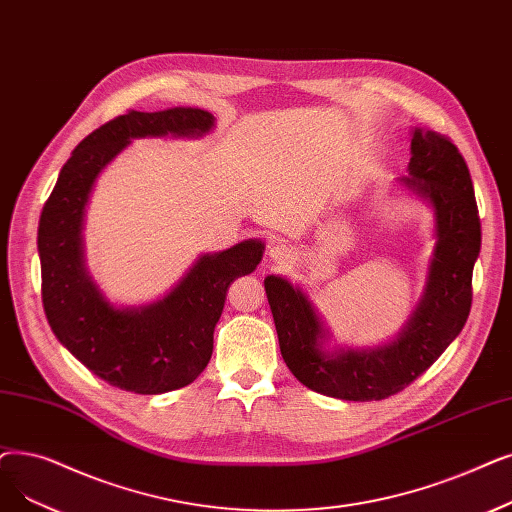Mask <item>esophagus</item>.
I'll use <instances>...</instances> for the list:
<instances>
[{
    "label": "esophagus",
    "instance_id": "34e87169",
    "mask_svg": "<svg viewBox=\"0 0 512 512\" xmlns=\"http://www.w3.org/2000/svg\"><path fill=\"white\" fill-rule=\"evenodd\" d=\"M270 259L274 263L284 265V263H291L295 259V253H293L291 247H288V244L276 242V244H272V247H270Z\"/></svg>",
    "mask_w": 512,
    "mask_h": 512
}]
</instances>
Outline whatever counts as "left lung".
Returning a JSON list of instances; mask_svg holds the SVG:
<instances>
[{
    "label": "left lung",
    "instance_id": "8db88e82",
    "mask_svg": "<svg viewBox=\"0 0 512 512\" xmlns=\"http://www.w3.org/2000/svg\"><path fill=\"white\" fill-rule=\"evenodd\" d=\"M408 175L397 184L433 211L435 249L422 297L397 335L374 347L328 345L332 332L303 291L282 276L263 280L282 358L307 389L370 402L406 389L460 335L469 318L481 224L469 167L435 131L412 129Z\"/></svg>",
    "mask_w": 512,
    "mask_h": 512
}]
</instances>
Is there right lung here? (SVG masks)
I'll return each mask as SVG.
<instances>
[{
    "label": "right lung",
    "instance_id": "right-lung-1",
    "mask_svg": "<svg viewBox=\"0 0 512 512\" xmlns=\"http://www.w3.org/2000/svg\"><path fill=\"white\" fill-rule=\"evenodd\" d=\"M213 127L215 117L203 108L131 110L92 131L73 150L43 205L37 249L41 299L52 332L85 368L123 391L167 393L190 385L207 368L228 286L255 272L265 247L249 238L226 251L205 253L165 297L119 307L85 263L87 203L100 173L131 140L203 138Z\"/></svg>",
    "mask_w": 512,
    "mask_h": 512
}]
</instances>
